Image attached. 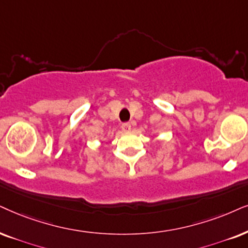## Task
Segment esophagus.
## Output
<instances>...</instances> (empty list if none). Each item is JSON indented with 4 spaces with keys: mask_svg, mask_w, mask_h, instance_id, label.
Returning a JSON list of instances; mask_svg holds the SVG:
<instances>
[{
    "mask_svg": "<svg viewBox=\"0 0 248 248\" xmlns=\"http://www.w3.org/2000/svg\"><path fill=\"white\" fill-rule=\"evenodd\" d=\"M121 128H122V130L126 131V133H128V131H130V130H131V124H128V122H127V124H122Z\"/></svg>",
    "mask_w": 248,
    "mask_h": 248,
    "instance_id": "obj_1",
    "label": "esophagus"
}]
</instances>
